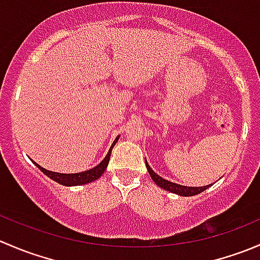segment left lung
<instances>
[{
  "label": "left lung",
  "mask_w": 260,
  "mask_h": 260,
  "mask_svg": "<svg viewBox=\"0 0 260 260\" xmlns=\"http://www.w3.org/2000/svg\"><path fill=\"white\" fill-rule=\"evenodd\" d=\"M146 167H147V170H148L149 176H151V179L154 181V183H156V185H158L159 187L164 188V190L170 191V192L177 193V195H180V196H193V195H198V193L203 192V191H205L206 188L210 187V185L200 186V187H190V186L179 185V183L171 182V181L165 180V179H162L161 176H158V175H157L156 172H154L153 170H152L151 167H149V165L147 164V161H146Z\"/></svg>",
  "instance_id": "left-lung-1"
}]
</instances>
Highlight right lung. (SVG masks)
<instances>
[{
    "mask_svg": "<svg viewBox=\"0 0 260 260\" xmlns=\"http://www.w3.org/2000/svg\"><path fill=\"white\" fill-rule=\"evenodd\" d=\"M118 138L119 137L115 138L114 142L112 143L111 148H109L108 153H107V156L104 157L103 161H102L99 165H96L95 167H93V169L88 170V171L78 172V174H59V172H52V171H49V170H45L44 167H41L40 165L36 164V162L34 161L32 162L39 167V169H40V171H43L46 176L50 177L51 180L56 181V182L60 183V185H64V186L85 185V183H89L91 182V181H95L96 179H99V177L103 175V172L106 171L107 166H108L109 164V158H111L112 149H113L115 143L118 142Z\"/></svg>",
    "mask_w": 260,
    "mask_h": 260,
    "instance_id": "add662e5",
    "label": "right lung"
}]
</instances>
